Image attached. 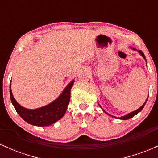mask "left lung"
I'll use <instances>...</instances> for the list:
<instances>
[{
	"label": "left lung",
	"instance_id": "obj_1",
	"mask_svg": "<svg viewBox=\"0 0 158 158\" xmlns=\"http://www.w3.org/2000/svg\"><path fill=\"white\" fill-rule=\"evenodd\" d=\"M132 50H136V51H137L139 53V55H140L141 56H142V57L143 58V59H145V61H146V57H145V56H144V54H143V52L141 51V50H136L135 48H131ZM146 64H147V63H146ZM147 99H148V97H147V99H146V102H144V104L142 106L140 107V108H139L138 109H137V110H134V111H132V112H131V113H128V114H126V115H125V116H123V117H114V116H112V115H110V114H109L108 113H107V112L106 111V110H105L104 109H103V108H102V107H101V106L99 104V103H98V104H99V107H100L101 108V109H102V110H103V112H105V113H106V114H108V116H110V117H114V118H116V119H123V120H126V119H131V118H132V117H135V115H137V114L139 113V112H140L141 110H142V109L143 108H144V106H145V105H146V102H147Z\"/></svg>",
	"mask_w": 158,
	"mask_h": 158
}]
</instances>
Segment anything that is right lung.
Listing matches in <instances>:
<instances>
[{
	"instance_id": "right-lung-1",
	"label": "right lung",
	"mask_w": 158,
	"mask_h": 158,
	"mask_svg": "<svg viewBox=\"0 0 158 158\" xmlns=\"http://www.w3.org/2000/svg\"><path fill=\"white\" fill-rule=\"evenodd\" d=\"M73 83L74 80L70 81L65 87L59 97L50 104L35 109H28L21 106L15 100L11 90L10 82V93L11 101L20 117L29 124L40 127L48 126L62 118L66 113L70 99V90Z\"/></svg>"
}]
</instances>
